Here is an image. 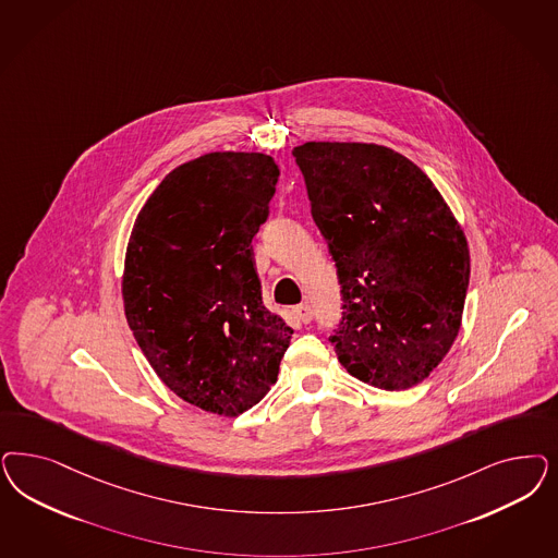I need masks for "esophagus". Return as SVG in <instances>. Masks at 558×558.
I'll return each mask as SVG.
<instances>
[{"label":"esophagus","mask_w":558,"mask_h":558,"mask_svg":"<svg viewBox=\"0 0 558 558\" xmlns=\"http://www.w3.org/2000/svg\"><path fill=\"white\" fill-rule=\"evenodd\" d=\"M293 316H295L300 323L307 324L312 323L314 312H312V307L307 306V304H300V306L293 307Z\"/></svg>","instance_id":"esophagus-1"}]
</instances>
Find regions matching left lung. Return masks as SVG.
<instances>
[{
    "label": "left lung",
    "instance_id": "8db88e82",
    "mask_svg": "<svg viewBox=\"0 0 558 558\" xmlns=\"http://www.w3.org/2000/svg\"><path fill=\"white\" fill-rule=\"evenodd\" d=\"M293 156L341 283L328 341L353 378L413 388L458 337L466 235L427 174L390 147L307 142Z\"/></svg>",
    "mask_w": 558,
    "mask_h": 558
}]
</instances>
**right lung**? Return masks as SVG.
<instances>
[{
    "mask_svg": "<svg viewBox=\"0 0 558 558\" xmlns=\"http://www.w3.org/2000/svg\"><path fill=\"white\" fill-rule=\"evenodd\" d=\"M277 180L265 154H205L158 184L126 244L129 328L158 378L207 413L260 402L293 335L263 304L251 246Z\"/></svg>",
    "mask_w": 558,
    "mask_h": 558,
    "instance_id": "right-lung-1",
    "label": "right lung"
}]
</instances>
